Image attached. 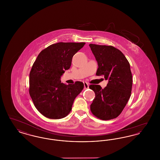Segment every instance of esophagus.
<instances>
[{
  "mask_svg": "<svg viewBox=\"0 0 160 160\" xmlns=\"http://www.w3.org/2000/svg\"><path fill=\"white\" fill-rule=\"evenodd\" d=\"M84 87L85 89H88L89 88V84L86 83V82H84Z\"/></svg>",
  "mask_w": 160,
  "mask_h": 160,
  "instance_id": "34e87169",
  "label": "esophagus"
}]
</instances>
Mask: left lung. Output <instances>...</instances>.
<instances>
[{"instance_id":"obj_1","label":"left lung","mask_w":160,"mask_h":160,"mask_svg":"<svg viewBox=\"0 0 160 160\" xmlns=\"http://www.w3.org/2000/svg\"><path fill=\"white\" fill-rule=\"evenodd\" d=\"M89 46L98 65L96 75L104 76L108 80L104 89L99 85L89 86L95 93L91 111L101 120L114 119L122 113L131 94L132 78L129 62L113 46L93 44Z\"/></svg>"}]
</instances>
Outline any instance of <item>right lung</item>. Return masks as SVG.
I'll list each match as a JSON object with an SVG mask.
<instances>
[{"label":"right lung","instance_id":"add662e5","mask_svg":"<svg viewBox=\"0 0 160 160\" xmlns=\"http://www.w3.org/2000/svg\"><path fill=\"white\" fill-rule=\"evenodd\" d=\"M85 42H58L38 54L29 74V92L34 106L47 118L58 119L70 113L74 101L83 89L82 82L67 85L60 78L70 68L73 56Z\"/></svg>","mask_w":160,"mask_h":160}]
</instances>
